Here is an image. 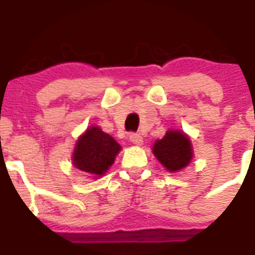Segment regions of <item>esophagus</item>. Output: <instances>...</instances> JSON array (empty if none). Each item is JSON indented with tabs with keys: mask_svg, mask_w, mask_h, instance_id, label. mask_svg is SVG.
Here are the masks:
<instances>
[{
	"mask_svg": "<svg viewBox=\"0 0 255 255\" xmlns=\"http://www.w3.org/2000/svg\"><path fill=\"white\" fill-rule=\"evenodd\" d=\"M130 141H131L132 144H135V145H141L143 144V138H141L140 134H131L130 135Z\"/></svg>",
	"mask_w": 255,
	"mask_h": 255,
	"instance_id": "esophagus-1",
	"label": "esophagus"
}]
</instances>
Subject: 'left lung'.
<instances>
[{
  "label": "left lung",
  "instance_id": "obj_1",
  "mask_svg": "<svg viewBox=\"0 0 255 255\" xmlns=\"http://www.w3.org/2000/svg\"><path fill=\"white\" fill-rule=\"evenodd\" d=\"M152 152L159 163L170 172L185 168L193 159V145L188 135L180 130H167L162 139L155 140Z\"/></svg>",
  "mask_w": 255,
  "mask_h": 255
}]
</instances>
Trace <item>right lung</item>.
Instances as JSON below:
<instances>
[{"label": "right lung", "mask_w": 255, "mask_h": 255, "mask_svg": "<svg viewBox=\"0 0 255 255\" xmlns=\"http://www.w3.org/2000/svg\"><path fill=\"white\" fill-rule=\"evenodd\" d=\"M121 145L111 135L96 125L89 126L78 138L73 152V164L93 177L103 176L114 164Z\"/></svg>", "instance_id": "add662e5"}]
</instances>
